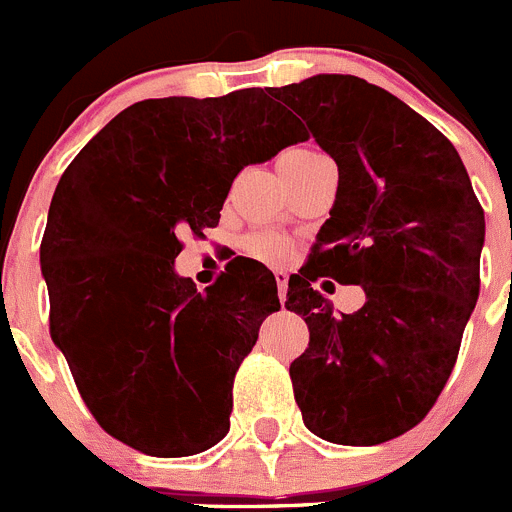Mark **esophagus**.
<instances>
[{"instance_id":"1","label":"esophagus","mask_w":512,"mask_h":512,"mask_svg":"<svg viewBox=\"0 0 512 512\" xmlns=\"http://www.w3.org/2000/svg\"><path fill=\"white\" fill-rule=\"evenodd\" d=\"M274 277H277V287H279V302H287V274H284V271H277V274H274Z\"/></svg>"}]
</instances>
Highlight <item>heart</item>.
<instances>
[{
    "label": "heart",
    "mask_w": 512,
    "mask_h": 512,
    "mask_svg": "<svg viewBox=\"0 0 512 512\" xmlns=\"http://www.w3.org/2000/svg\"><path fill=\"white\" fill-rule=\"evenodd\" d=\"M312 153H318V151H315V148H307V146L289 148V151L282 156V161H295V158L312 156ZM282 161H279V164H282ZM251 248H253V253L259 256V259L274 261V264L287 256V243H284L282 238H277V235H256L251 243Z\"/></svg>",
    "instance_id": "heart-1"
}]
</instances>
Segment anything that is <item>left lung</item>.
Masks as SVG:
<instances>
[{
    "instance_id": "obj_1",
    "label": "left lung",
    "mask_w": 512,
    "mask_h": 512,
    "mask_svg": "<svg viewBox=\"0 0 512 512\" xmlns=\"http://www.w3.org/2000/svg\"><path fill=\"white\" fill-rule=\"evenodd\" d=\"M271 97L302 117L338 166L312 261L289 277L287 310L310 330L289 377L315 436L374 446L428 415L479 297L485 212L446 135L359 76L318 74ZM361 283L367 302L336 316L311 287Z\"/></svg>"
}]
</instances>
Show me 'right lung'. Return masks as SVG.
<instances>
[{
	"label": "right lung",
	"instance_id": "add662e5",
	"mask_svg": "<svg viewBox=\"0 0 512 512\" xmlns=\"http://www.w3.org/2000/svg\"><path fill=\"white\" fill-rule=\"evenodd\" d=\"M264 89L143 99L63 171L40 243L51 338L104 431L176 459L230 428L233 379L266 315V266L238 261L212 287L174 271L179 233L215 228L233 179L305 140Z\"/></svg>",
	"mask_w": 512,
	"mask_h": 512
}]
</instances>
